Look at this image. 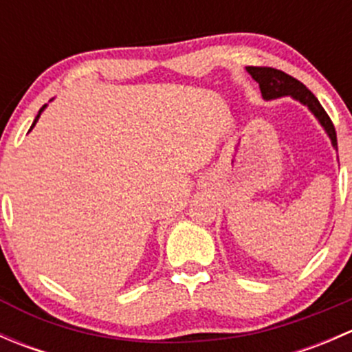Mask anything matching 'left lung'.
Returning <instances> with one entry per match:
<instances>
[{
  "mask_svg": "<svg viewBox=\"0 0 352 352\" xmlns=\"http://www.w3.org/2000/svg\"><path fill=\"white\" fill-rule=\"evenodd\" d=\"M247 71L258 83L261 94L265 100H274V98L291 95L294 100L307 105V107L310 109V112L317 117L318 122L322 124V127H324L325 133L329 134L330 141H332V146L337 150L336 127H333L329 113L325 112L324 107H322L320 102L317 100V97H315L301 81H298L296 78L286 74L285 71H279L267 66H247Z\"/></svg>",
  "mask_w": 352,
  "mask_h": 352,
  "instance_id": "1",
  "label": "left lung"
}]
</instances>
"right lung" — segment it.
<instances>
[{
  "label": "right lung",
  "mask_w": 352,
  "mask_h": 352,
  "mask_svg": "<svg viewBox=\"0 0 352 352\" xmlns=\"http://www.w3.org/2000/svg\"><path fill=\"white\" fill-rule=\"evenodd\" d=\"M45 107H47V105H42V109L41 110H38V113H37V117H35V120H34V124H32V127H30V129H34V126H35V124H37V120H38V117H41V112H42V110H44Z\"/></svg>",
  "instance_id": "obj_1"
}]
</instances>
